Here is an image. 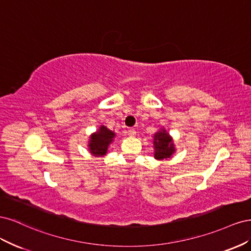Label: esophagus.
I'll return each instance as SVG.
<instances>
[{
    "instance_id": "obj_1",
    "label": "esophagus",
    "mask_w": 251,
    "mask_h": 251,
    "mask_svg": "<svg viewBox=\"0 0 251 251\" xmlns=\"http://www.w3.org/2000/svg\"><path fill=\"white\" fill-rule=\"evenodd\" d=\"M127 134H128V136H131V137H134V136L136 135V131L134 130V128H130V130H127Z\"/></svg>"
}]
</instances>
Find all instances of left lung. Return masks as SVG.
<instances>
[{
  "label": "left lung",
  "instance_id": "8db88e82",
  "mask_svg": "<svg viewBox=\"0 0 251 251\" xmlns=\"http://www.w3.org/2000/svg\"><path fill=\"white\" fill-rule=\"evenodd\" d=\"M154 157L157 160H163V159L171 158L175 153V144L172 140L170 134L164 128H161L154 135Z\"/></svg>",
  "mask_w": 251,
  "mask_h": 251
}]
</instances>
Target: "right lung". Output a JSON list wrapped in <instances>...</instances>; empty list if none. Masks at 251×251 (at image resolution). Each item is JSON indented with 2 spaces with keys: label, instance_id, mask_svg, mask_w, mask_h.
<instances>
[{
  "label": "right lung",
  "instance_id": "1",
  "mask_svg": "<svg viewBox=\"0 0 251 251\" xmlns=\"http://www.w3.org/2000/svg\"><path fill=\"white\" fill-rule=\"evenodd\" d=\"M115 137V133L112 132L107 126H100L98 131L91 135L89 140V151L94 156H104L107 154L108 148Z\"/></svg>",
  "mask_w": 251,
  "mask_h": 251
}]
</instances>
